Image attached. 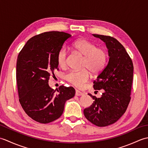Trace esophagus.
Instances as JSON below:
<instances>
[{"label": "esophagus", "mask_w": 148, "mask_h": 148, "mask_svg": "<svg viewBox=\"0 0 148 148\" xmlns=\"http://www.w3.org/2000/svg\"><path fill=\"white\" fill-rule=\"evenodd\" d=\"M83 93H82L81 92H80V91L76 90V96H81V95H83Z\"/></svg>", "instance_id": "obj_1"}]
</instances>
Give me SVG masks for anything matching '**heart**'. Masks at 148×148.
<instances>
[{"instance_id": "1", "label": "heart", "mask_w": 148, "mask_h": 148, "mask_svg": "<svg viewBox=\"0 0 148 148\" xmlns=\"http://www.w3.org/2000/svg\"><path fill=\"white\" fill-rule=\"evenodd\" d=\"M74 51L83 56L81 62V71H71L65 76L68 82L77 87H83L88 80L90 72L93 75L100 74L106 66L108 54L106 50L97 48V45L86 39H79L72 44ZM57 64L64 68L67 65L68 53L67 49L63 47L56 56Z\"/></svg>"}]
</instances>
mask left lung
Instances as JSON below:
<instances>
[{"mask_svg": "<svg viewBox=\"0 0 148 148\" xmlns=\"http://www.w3.org/2000/svg\"><path fill=\"white\" fill-rule=\"evenodd\" d=\"M93 36L106 43L109 60L108 65L93 82V88L103 90L102 97L94 100L84 115L93 125L106 127L114 123L124 114L130 101L134 65L132 59L121 44L111 36Z\"/></svg>", "mask_w": 148, "mask_h": 148, "instance_id": "obj_1", "label": "left lung"}]
</instances>
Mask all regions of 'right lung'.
I'll list each match as a JSON object with an SVG mask.
<instances>
[{"instance_id": "obj_1", "label": "right lung", "mask_w": 148, "mask_h": 148, "mask_svg": "<svg viewBox=\"0 0 148 148\" xmlns=\"http://www.w3.org/2000/svg\"><path fill=\"white\" fill-rule=\"evenodd\" d=\"M71 37L58 31L40 34L28 40L18 56L19 101L26 114L40 123L60 117L65 102L75 95L73 87L60 86L55 90L48 84L50 76L58 70L57 53Z\"/></svg>"}]
</instances>
